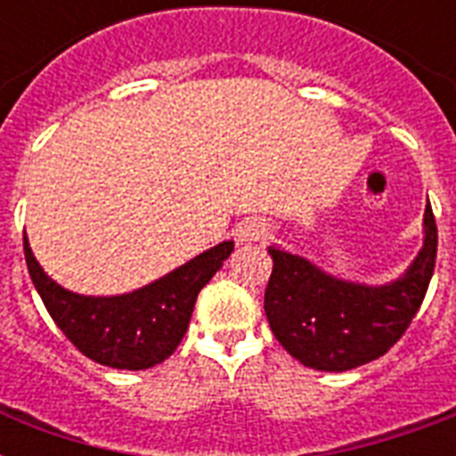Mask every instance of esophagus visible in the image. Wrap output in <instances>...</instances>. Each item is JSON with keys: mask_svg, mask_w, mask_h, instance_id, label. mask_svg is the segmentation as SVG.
Instances as JSON below:
<instances>
[{"mask_svg": "<svg viewBox=\"0 0 456 456\" xmlns=\"http://www.w3.org/2000/svg\"><path fill=\"white\" fill-rule=\"evenodd\" d=\"M236 241L241 243H253V241H260L265 236V224L260 220H243L236 224Z\"/></svg>", "mask_w": 456, "mask_h": 456, "instance_id": "34e87169", "label": "esophagus"}]
</instances>
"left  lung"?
I'll return each instance as SVG.
<instances>
[{
    "mask_svg": "<svg viewBox=\"0 0 456 456\" xmlns=\"http://www.w3.org/2000/svg\"><path fill=\"white\" fill-rule=\"evenodd\" d=\"M438 250L431 203L424 213V246L410 267L386 284L333 277L307 257L270 246L272 277L265 314L277 340L300 364L317 371H347L379 360L424 303Z\"/></svg>",
    "mask_w": 456,
    "mask_h": 456,
    "instance_id": "1",
    "label": "left lung"
}]
</instances>
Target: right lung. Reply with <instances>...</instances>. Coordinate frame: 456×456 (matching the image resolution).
Here are the masks:
<instances>
[{
	"mask_svg": "<svg viewBox=\"0 0 456 456\" xmlns=\"http://www.w3.org/2000/svg\"><path fill=\"white\" fill-rule=\"evenodd\" d=\"M23 250L32 284L66 338L103 367L139 371L177 350L199 291L232 256L234 241L217 243L151 284L118 296L68 291L42 270L25 234Z\"/></svg>",
	"mask_w": 456,
	"mask_h": 456,
	"instance_id": "right-lung-1",
	"label": "right lung"
}]
</instances>
